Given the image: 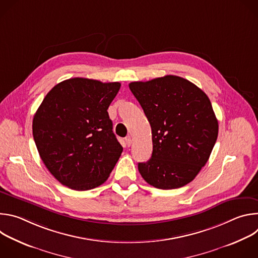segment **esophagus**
Segmentation results:
<instances>
[{
	"label": "esophagus",
	"instance_id": "obj_1",
	"mask_svg": "<svg viewBox=\"0 0 258 258\" xmlns=\"http://www.w3.org/2000/svg\"><path fill=\"white\" fill-rule=\"evenodd\" d=\"M124 141H125V143H126V145H127L128 147L132 145V138H131V136L125 137V138H124Z\"/></svg>",
	"mask_w": 258,
	"mask_h": 258
}]
</instances>
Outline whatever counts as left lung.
<instances>
[{
  "instance_id": "8db88e82",
  "label": "left lung",
  "mask_w": 258,
  "mask_h": 258,
  "mask_svg": "<svg viewBox=\"0 0 258 258\" xmlns=\"http://www.w3.org/2000/svg\"><path fill=\"white\" fill-rule=\"evenodd\" d=\"M128 87L152 131V155L138 164L141 175L162 190L187 185L206 164L217 139L218 122L209 98L176 76L134 82Z\"/></svg>"
}]
</instances>
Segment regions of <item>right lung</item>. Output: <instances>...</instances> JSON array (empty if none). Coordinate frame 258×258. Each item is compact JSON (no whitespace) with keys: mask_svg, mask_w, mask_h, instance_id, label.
I'll return each instance as SVG.
<instances>
[{"mask_svg":"<svg viewBox=\"0 0 258 258\" xmlns=\"http://www.w3.org/2000/svg\"><path fill=\"white\" fill-rule=\"evenodd\" d=\"M119 83L75 78L56 85L33 116L39 154L54 177L77 191L94 189L108 178L122 147L107 109Z\"/></svg>","mask_w":258,"mask_h":258,"instance_id":"1","label":"right lung"}]
</instances>
